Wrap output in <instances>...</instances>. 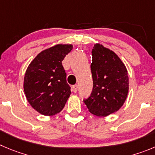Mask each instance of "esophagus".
Masks as SVG:
<instances>
[{
  "label": "esophagus",
  "mask_w": 155,
  "mask_h": 155,
  "mask_svg": "<svg viewBox=\"0 0 155 155\" xmlns=\"http://www.w3.org/2000/svg\"><path fill=\"white\" fill-rule=\"evenodd\" d=\"M77 90H78V85H74V86H72V91H73V92L76 93V92H77Z\"/></svg>",
  "instance_id": "1"
}]
</instances>
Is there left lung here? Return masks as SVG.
Returning a JSON list of instances; mask_svg holds the SVG:
<instances>
[{"label": "left lung", "mask_w": 155, "mask_h": 155, "mask_svg": "<svg viewBox=\"0 0 155 155\" xmlns=\"http://www.w3.org/2000/svg\"><path fill=\"white\" fill-rule=\"evenodd\" d=\"M92 56L93 88L90 96L83 102L92 114L107 116L118 111L126 99L128 72L120 58L102 45H94Z\"/></svg>", "instance_id": "obj_1"}]
</instances>
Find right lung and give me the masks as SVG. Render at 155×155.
<instances>
[{
	"mask_svg": "<svg viewBox=\"0 0 155 155\" xmlns=\"http://www.w3.org/2000/svg\"><path fill=\"white\" fill-rule=\"evenodd\" d=\"M73 49L71 44H59L39 53L30 63L24 76L27 101L40 114L51 116L64 108L71 94L66 73L62 65Z\"/></svg>",
	"mask_w": 155,
	"mask_h": 155,
	"instance_id": "add662e5",
	"label": "right lung"
}]
</instances>
